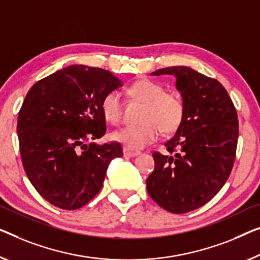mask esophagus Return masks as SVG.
Returning a JSON list of instances; mask_svg holds the SVG:
<instances>
[{
	"mask_svg": "<svg viewBox=\"0 0 260 260\" xmlns=\"http://www.w3.org/2000/svg\"><path fill=\"white\" fill-rule=\"evenodd\" d=\"M122 152L125 156H128V157L138 156V155L140 154V152H138V150H134V149H131V148H128V147H123Z\"/></svg>",
	"mask_w": 260,
	"mask_h": 260,
	"instance_id": "obj_1",
	"label": "esophagus"
}]
</instances>
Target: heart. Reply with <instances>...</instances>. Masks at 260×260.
<instances>
[{"label": "heart", "mask_w": 260, "mask_h": 260, "mask_svg": "<svg viewBox=\"0 0 260 260\" xmlns=\"http://www.w3.org/2000/svg\"><path fill=\"white\" fill-rule=\"evenodd\" d=\"M131 98L145 104L141 123L114 131L112 139L131 149H142L160 138L162 131L172 133L181 125L184 105L176 93L165 92L162 85L140 79L127 90ZM100 110L108 122L118 123L122 117V104L118 92H108L100 103Z\"/></svg>", "instance_id": "1"}]
</instances>
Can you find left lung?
I'll list each match as a JSON object with an SVG mask.
<instances>
[{"instance_id":"obj_1","label":"left lung","mask_w":260,"mask_h":260,"mask_svg":"<svg viewBox=\"0 0 260 260\" xmlns=\"http://www.w3.org/2000/svg\"><path fill=\"white\" fill-rule=\"evenodd\" d=\"M176 80L184 115L165 143L170 155L153 154L147 191L161 208L185 214L208 203L229 177L238 141L237 112L223 85L190 67L160 69L150 76Z\"/></svg>"}]
</instances>
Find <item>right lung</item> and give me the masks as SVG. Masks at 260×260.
<instances>
[{
  "label": "right lung",
  "mask_w": 260,
  "mask_h": 260,
  "mask_svg": "<svg viewBox=\"0 0 260 260\" xmlns=\"http://www.w3.org/2000/svg\"><path fill=\"white\" fill-rule=\"evenodd\" d=\"M121 86L107 70L70 65L29 90L18 113L19 152L31 184L49 203L84 207L102 189L110 162L122 156L120 143L94 142L106 133L100 103Z\"/></svg>",
  "instance_id": "1"
}]
</instances>
